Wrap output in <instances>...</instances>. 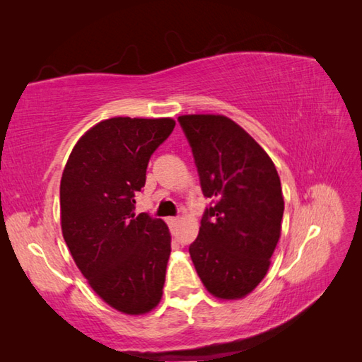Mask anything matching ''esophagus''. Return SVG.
<instances>
[{
  "label": "esophagus",
  "instance_id": "obj_1",
  "mask_svg": "<svg viewBox=\"0 0 362 362\" xmlns=\"http://www.w3.org/2000/svg\"><path fill=\"white\" fill-rule=\"evenodd\" d=\"M178 222H180L178 217H168L167 218V223H168V226H170V228L178 226Z\"/></svg>",
  "mask_w": 362,
  "mask_h": 362
}]
</instances>
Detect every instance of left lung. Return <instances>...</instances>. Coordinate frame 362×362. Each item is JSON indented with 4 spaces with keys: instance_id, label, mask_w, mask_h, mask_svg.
<instances>
[{
    "instance_id": "1",
    "label": "left lung",
    "mask_w": 362,
    "mask_h": 362,
    "mask_svg": "<svg viewBox=\"0 0 362 362\" xmlns=\"http://www.w3.org/2000/svg\"><path fill=\"white\" fill-rule=\"evenodd\" d=\"M209 206L189 253L212 295L245 297L262 281L281 233L284 200L274 162L223 115H181Z\"/></svg>"
}]
</instances>
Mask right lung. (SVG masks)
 <instances>
[{
  "label": "right lung",
  "mask_w": 362,
  "mask_h": 362,
  "mask_svg": "<svg viewBox=\"0 0 362 362\" xmlns=\"http://www.w3.org/2000/svg\"><path fill=\"white\" fill-rule=\"evenodd\" d=\"M172 119L115 117L78 140L61 180V225L81 274L107 305L124 314L159 303L170 233L148 212L136 216V194L151 154L172 134Z\"/></svg>",
  "instance_id": "add662e5"
}]
</instances>
